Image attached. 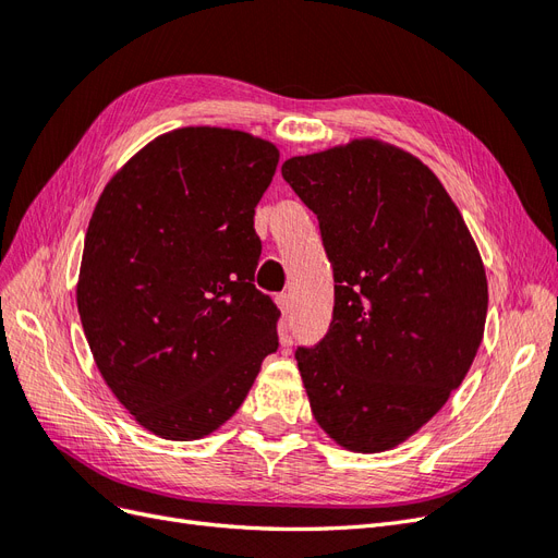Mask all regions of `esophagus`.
I'll list each match as a JSON object with an SVG mask.
<instances>
[{
    "label": "esophagus",
    "mask_w": 558,
    "mask_h": 558,
    "mask_svg": "<svg viewBox=\"0 0 558 558\" xmlns=\"http://www.w3.org/2000/svg\"><path fill=\"white\" fill-rule=\"evenodd\" d=\"M275 300H277V305H279V310L283 314H291L293 312V298L289 293H279Z\"/></svg>",
    "instance_id": "esophagus-1"
}]
</instances>
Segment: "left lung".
Returning <instances> with one entry per match:
<instances>
[{"instance_id": "8db88e82", "label": "left lung", "mask_w": 558, "mask_h": 558, "mask_svg": "<svg viewBox=\"0 0 558 558\" xmlns=\"http://www.w3.org/2000/svg\"><path fill=\"white\" fill-rule=\"evenodd\" d=\"M332 265L328 332L298 347L312 414L337 445L384 451L437 414L475 361L486 275L445 185L404 150L351 142L281 167Z\"/></svg>"}]
</instances>
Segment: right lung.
I'll list each match as a JSON object with an SVG mask.
<instances>
[{"mask_svg":"<svg viewBox=\"0 0 558 558\" xmlns=\"http://www.w3.org/2000/svg\"><path fill=\"white\" fill-rule=\"evenodd\" d=\"M277 162L246 132L181 128L97 199L76 286L83 332L113 396L165 440L223 426L279 347L281 312L253 286V214Z\"/></svg>","mask_w":558,"mask_h":558,"instance_id":"right-lung-1","label":"right lung"}]
</instances>
